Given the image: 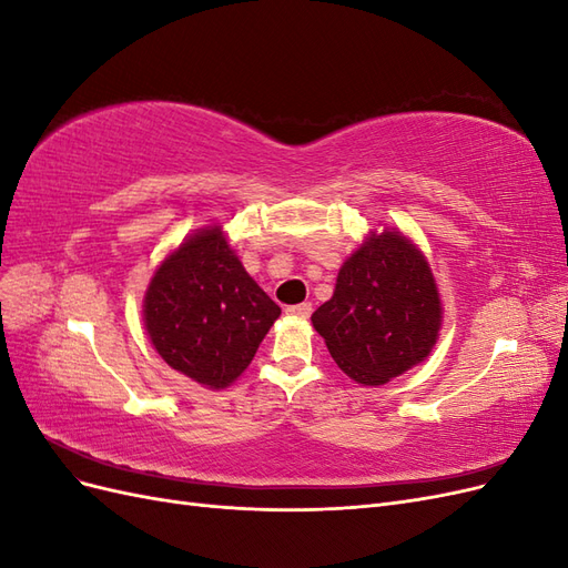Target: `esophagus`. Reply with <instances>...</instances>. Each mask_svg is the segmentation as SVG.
<instances>
[{"mask_svg":"<svg viewBox=\"0 0 568 568\" xmlns=\"http://www.w3.org/2000/svg\"><path fill=\"white\" fill-rule=\"evenodd\" d=\"M286 313H288V315H294V317H301V320H305V317H311V313H313V303H298V305H288V307H286Z\"/></svg>","mask_w":568,"mask_h":568,"instance_id":"obj_1","label":"esophagus"}]
</instances>
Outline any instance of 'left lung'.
Listing matches in <instances>:
<instances>
[{
  "label": "left lung",
  "mask_w": 568,
  "mask_h": 568,
  "mask_svg": "<svg viewBox=\"0 0 568 568\" xmlns=\"http://www.w3.org/2000/svg\"><path fill=\"white\" fill-rule=\"evenodd\" d=\"M313 326L351 379L382 386L422 363L438 338L432 267L400 232L374 234L338 270L334 296L313 313Z\"/></svg>",
  "instance_id": "obj_1"
}]
</instances>
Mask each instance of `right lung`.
I'll return each mask as SVG.
<instances>
[{"mask_svg":"<svg viewBox=\"0 0 568 568\" xmlns=\"http://www.w3.org/2000/svg\"><path fill=\"white\" fill-rule=\"evenodd\" d=\"M282 315L230 248L205 227L170 253L144 298V324L165 363L209 388L242 374Z\"/></svg>","mask_w":568,"mask_h":568,"instance_id":"obj_1","label":"right lung"}]
</instances>
